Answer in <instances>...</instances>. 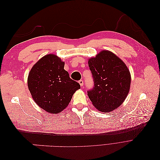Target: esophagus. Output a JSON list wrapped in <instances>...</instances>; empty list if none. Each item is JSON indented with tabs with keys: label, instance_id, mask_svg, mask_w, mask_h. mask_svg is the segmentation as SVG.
<instances>
[{
	"label": "esophagus",
	"instance_id": "esophagus-1",
	"mask_svg": "<svg viewBox=\"0 0 160 160\" xmlns=\"http://www.w3.org/2000/svg\"><path fill=\"white\" fill-rule=\"evenodd\" d=\"M79 85H80L81 87L83 86V80H79Z\"/></svg>",
	"mask_w": 160,
	"mask_h": 160
}]
</instances>
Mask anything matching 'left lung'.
Here are the masks:
<instances>
[{
    "mask_svg": "<svg viewBox=\"0 0 160 160\" xmlns=\"http://www.w3.org/2000/svg\"><path fill=\"white\" fill-rule=\"evenodd\" d=\"M94 86L88 91L91 101L103 113L122 105L129 91L131 75L123 61L113 52L102 51L88 61Z\"/></svg>",
    "mask_w": 160,
    "mask_h": 160,
    "instance_id": "1",
    "label": "left lung"
}]
</instances>
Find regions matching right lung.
<instances>
[{
    "instance_id": "add662e5",
    "label": "right lung",
    "mask_w": 160,
    "mask_h": 160,
    "mask_svg": "<svg viewBox=\"0 0 160 160\" xmlns=\"http://www.w3.org/2000/svg\"><path fill=\"white\" fill-rule=\"evenodd\" d=\"M65 62L55 55L42 57L28 73V87L32 98L41 108L50 113L66 108L80 85L64 69Z\"/></svg>"
}]
</instances>
